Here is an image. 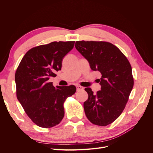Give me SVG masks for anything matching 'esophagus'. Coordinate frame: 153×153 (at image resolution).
I'll list each match as a JSON object with an SVG mask.
<instances>
[{
    "label": "esophagus",
    "instance_id": "obj_1",
    "mask_svg": "<svg viewBox=\"0 0 153 153\" xmlns=\"http://www.w3.org/2000/svg\"><path fill=\"white\" fill-rule=\"evenodd\" d=\"M76 91H81V90L84 89V88H83V87H82L80 85H76Z\"/></svg>",
    "mask_w": 153,
    "mask_h": 153
}]
</instances>
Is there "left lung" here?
Instances as JSON below:
<instances>
[{
  "label": "left lung",
  "mask_w": 153,
  "mask_h": 153,
  "mask_svg": "<svg viewBox=\"0 0 153 153\" xmlns=\"http://www.w3.org/2000/svg\"><path fill=\"white\" fill-rule=\"evenodd\" d=\"M75 46L92 70L101 74V90L96 94L91 88H85L86 116L92 124L107 126L119 117L128 100L133 87L131 66L121 51L110 43L80 41Z\"/></svg>",
  "instance_id": "1"
}]
</instances>
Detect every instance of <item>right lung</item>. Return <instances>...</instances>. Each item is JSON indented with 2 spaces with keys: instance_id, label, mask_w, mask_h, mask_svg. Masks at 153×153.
<instances>
[{
  "instance_id": "add662e5",
  "label": "right lung",
  "mask_w": 153,
  "mask_h": 153,
  "mask_svg": "<svg viewBox=\"0 0 153 153\" xmlns=\"http://www.w3.org/2000/svg\"><path fill=\"white\" fill-rule=\"evenodd\" d=\"M75 41H54L27 52L15 73L17 99L33 123L41 128L59 124L64 115V102L75 93L76 87H55L49 82L61 69L64 57Z\"/></svg>"
}]
</instances>
